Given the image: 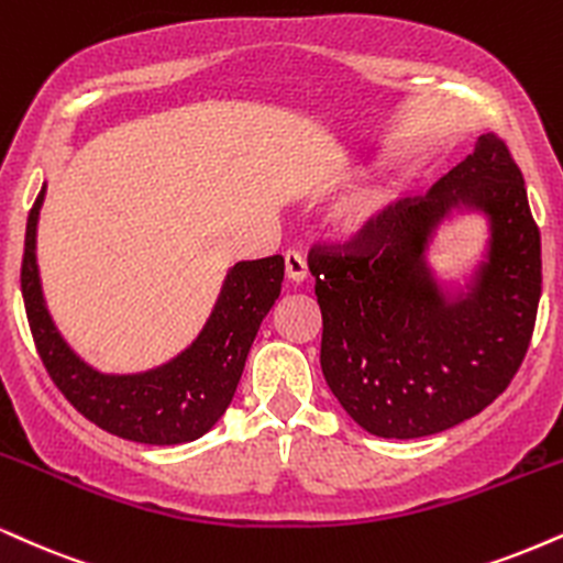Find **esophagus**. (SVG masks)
I'll list each match as a JSON object with an SVG mask.
<instances>
[{"label": "esophagus", "mask_w": 563, "mask_h": 563, "mask_svg": "<svg viewBox=\"0 0 563 563\" xmlns=\"http://www.w3.org/2000/svg\"><path fill=\"white\" fill-rule=\"evenodd\" d=\"M286 275L290 283H303L307 280L309 269H307V260L299 252H286Z\"/></svg>", "instance_id": "obj_1"}]
</instances>
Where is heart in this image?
Instances as JSON below:
<instances>
[{"label": "heart", "instance_id": "heart-1", "mask_svg": "<svg viewBox=\"0 0 563 563\" xmlns=\"http://www.w3.org/2000/svg\"><path fill=\"white\" fill-rule=\"evenodd\" d=\"M390 207V194L383 186H364L356 194H351L335 212V228L338 233L351 235H367L383 222L385 212Z\"/></svg>", "mask_w": 563, "mask_h": 563}]
</instances>
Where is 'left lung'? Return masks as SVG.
<instances>
[{
    "instance_id": "left-lung-1",
    "label": "left lung",
    "mask_w": 563,
    "mask_h": 563,
    "mask_svg": "<svg viewBox=\"0 0 563 563\" xmlns=\"http://www.w3.org/2000/svg\"><path fill=\"white\" fill-rule=\"evenodd\" d=\"M451 208L492 222L488 260L449 300L427 246ZM322 309L320 364L333 396L377 438L435 435L479 415L509 388L538 317L540 230L521 170L498 135L424 196L388 207L372 233L309 252Z\"/></svg>"
}]
</instances>
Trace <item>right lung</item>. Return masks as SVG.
Listing matches in <instances>:
<instances>
[{
  "instance_id": "add662e5",
  "label": "right lung",
  "mask_w": 563,
  "mask_h": 563,
  "mask_svg": "<svg viewBox=\"0 0 563 563\" xmlns=\"http://www.w3.org/2000/svg\"><path fill=\"white\" fill-rule=\"evenodd\" d=\"M46 186L33 201L20 267L25 314L46 372L86 419L112 435L148 445L188 443L212 430L239 388L256 330L280 296V254L239 262L199 338L162 367L139 375H104L86 364L54 328L36 264V225Z\"/></svg>"
}]
</instances>
